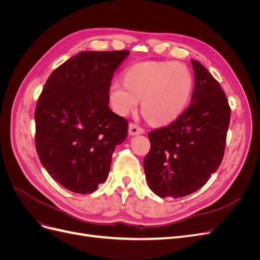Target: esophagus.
<instances>
[{"label":"esophagus","instance_id":"34e87169","mask_svg":"<svg viewBox=\"0 0 260 260\" xmlns=\"http://www.w3.org/2000/svg\"><path fill=\"white\" fill-rule=\"evenodd\" d=\"M145 130L143 128H141L140 125H138L137 123H129V133L130 136H137V135H141V133H144Z\"/></svg>","mask_w":260,"mask_h":260}]
</instances>
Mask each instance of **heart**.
Here are the masks:
<instances>
[{
	"label": "heart",
	"instance_id": "1",
	"mask_svg": "<svg viewBox=\"0 0 260 260\" xmlns=\"http://www.w3.org/2000/svg\"><path fill=\"white\" fill-rule=\"evenodd\" d=\"M123 82L115 81L109 89V104L118 115L141 109L148 121L168 123L184 112L191 99L194 79L182 62L148 60L129 67Z\"/></svg>",
	"mask_w": 260,
	"mask_h": 260
}]
</instances>
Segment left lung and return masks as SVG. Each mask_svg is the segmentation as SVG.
Returning <instances> with one entry per match:
<instances>
[{"mask_svg": "<svg viewBox=\"0 0 260 260\" xmlns=\"http://www.w3.org/2000/svg\"><path fill=\"white\" fill-rule=\"evenodd\" d=\"M192 103L177 120L148 132V186L159 198H183L205 185L224 155L231 108L221 85L200 61Z\"/></svg>", "mask_w": 260, "mask_h": 260, "instance_id": "obj_1", "label": "left lung"}]
</instances>
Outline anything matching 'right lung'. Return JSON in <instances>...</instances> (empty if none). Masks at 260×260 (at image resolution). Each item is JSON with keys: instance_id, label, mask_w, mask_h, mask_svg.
Instances as JSON below:
<instances>
[{"instance_id": "1", "label": "right lung", "mask_w": 260, "mask_h": 260, "mask_svg": "<svg viewBox=\"0 0 260 260\" xmlns=\"http://www.w3.org/2000/svg\"><path fill=\"white\" fill-rule=\"evenodd\" d=\"M129 50L85 51L50 75L38 99L36 148L49 175L67 190L90 194L105 182L128 120L108 107L113 77Z\"/></svg>"}]
</instances>
